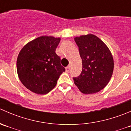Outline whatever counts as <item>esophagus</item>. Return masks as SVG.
Segmentation results:
<instances>
[{
    "label": "esophagus",
    "instance_id": "1",
    "mask_svg": "<svg viewBox=\"0 0 131 131\" xmlns=\"http://www.w3.org/2000/svg\"><path fill=\"white\" fill-rule=\"evenodd\" d=\"M65 69H66V72H68L70 70V66H68V67H66Z\"/></svg>",
    "mask_w": 131,
    "mask_h": 131
}]
</instances>
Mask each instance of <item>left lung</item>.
I'll list each match as a JSON object with an SVG mask.
<instances>
[{
	"label": "left lung",
	"instance_id": "left-lung-1",
	"mask_svg": "<svg viewBox=\"0 0 131 131\" xmlns=\"http://www.w3.org/2000/svg\"><path fill=\"white\" fill-rule=\"evenodd\" d=\"M82 59V70L73 77L84 94H93L108 84L113 71V59L109 49L97 37L89 34L75 38Z\"/></svg>",
	"mask_w": 131,
	"mask_h": 131
}]
</instances>
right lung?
Instances as JSON below:
<instances>
[{
    "mask_svg": "<svg viewBox=\"0 0 131 131\" xmlns=\"http://www.w3.org/2000/svg\"><path fill=\"white\" fill-rule=\"evenodd\" d=\"M59 38L42 36L28 43L17 59V72L22 84L30 91L46 94L54 88L65 68L55 52Z\"/></svg>",
    "mask_w": 131,
    "mask_h": 131,
    "instance_id": "add662e5",
    "label": "right lung"
}]
</instances>
